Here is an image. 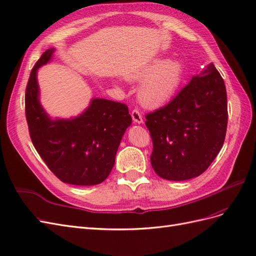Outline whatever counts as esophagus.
I'll return each mask as SVG.
<instances>
[{
	"instance_id": "obj_1",
	"label": "esophagus",
	"mask_w": 256,
	"mask_h": 256,
	"mask_svg": "<svg viewBox=\"0 0 256 256\" xmlns=\"http://www.w3.org/2000/svg\"><path fill=\"white\" fill-rule=\"evenodd\" d=\"M131 116H132V120L136 124H142L143 122L142 115H141L140 112H138V109H134L132 112H131Z\"/></svg>"
}]
</instances>
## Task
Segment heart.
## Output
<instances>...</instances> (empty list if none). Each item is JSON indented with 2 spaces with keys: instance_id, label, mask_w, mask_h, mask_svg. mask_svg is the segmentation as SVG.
<instances>
[{
  "instance_id": "1",
  "label": "heart",
  "mask_w": 256,
  "mask_h": 256,
  "mask_svg": "<svg viewBox=\"0 0 256 256\" xmlns=\"http://www.w3.org/2000/svg\"><path fill=\"white\" fill-rule=\"evenodd\" d=\"M184 69L180 60L154 58L127 74L130 82H140L138 99L140 104L154 109L170 102L180 90Z\"/></svg>"
}]
</instances>
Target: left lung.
I'll return each instance as SVG.
<instances>
[{
	"instance_id": "left-lung-1",
	"label": "left lung",
	"mask_w": 256,
	"mask_h": 256,
	"mask_svg": "<svg viewBox=\"0 0 256 256\" xmlns=\"http://www.w3.org/2000/svg\"><path fill=\"white\" fill-rule=\"evenodd\" d=\"M154 171L168 180L204 173L222 148L228 126L226 84L212 63L166 106L146 116Z\"/></svg>"
}]
</instances>
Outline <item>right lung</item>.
Here are the masks:
<instances>
[{
	"label": "right lung",
	"instance_id": "right-lung-1",
	"mask_svg": "<svg viewBox=\"0 0 256 256\" xmlns=\"http://www.w3.org/2000/svg\"><path fill=\"white\" fill-rule=\"evenodd\" d=\"M50 48L37 60L26 90V116L37 152L63 182L94 186L109 176L116 152L132 118L128 106L92 98L86 110L72 118H51L40 100L38 68L51 60Z\"/></svg>",
	"mask_w": 256,
	"mask_h": 256
}]
</instances>
